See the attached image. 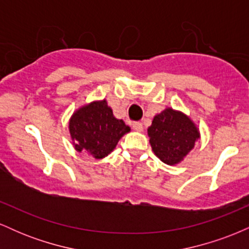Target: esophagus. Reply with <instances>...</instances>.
Wrapping results in <instances>:
<instances>
[{
    "label": "esophagus",
    "mask_w": 249,
    "mask_h": 249,
    "mask_svg": "<svg viewBox=\"0 0 249 249\" xmlns=\"http://www.w3.org/2000/svg\"><path fill=\"white\" fill-rule=\"evenodd\" d=\"M131 126L134 131H138V132H142V124L141 122H133L132 124H131Z\"/></svg>",
    "instance_id": "1"
}]
</instances>
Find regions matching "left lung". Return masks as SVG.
Instances as JSON below:
<instances>
[{
	"label": "left lung",
	"mask_w": 249,
	"mask_h": 249,
	"mask_svg": "<svg viewBox=\"0 0 249 249\" xmlns=\"http://www.w3.org/2000/svg\"><path fill=\"white\" fill-rule=\"evenodd\" d=\"M154 154L167 165L178 164L199 139V131L184 113L166 108L147 130Z\"/></svg>",
	"instance_id": "left-lung-1"
}]
</instances>
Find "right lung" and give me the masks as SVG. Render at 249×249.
<instances>
[{
  "label": "right lung",
  "mask_w": 249,
  "mask_h": 249,
  "mask_svg": "<svg viewBox=\"0 0 249 249\" xmlns=\"http://www.w3.org/2000/svg\"><path fill=\"white\" fill-rule=\"evenodd\" d=\"M69 128L76 150L96 159L107 157L130 131L122 119L113 117L105 101L93 102L76 111Z\"/></svg>",
  "instance_id": "1"
}]
</instances>
